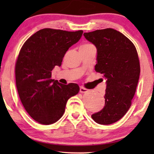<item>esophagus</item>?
<instances>
[{
  "label": "esophagus",
  "instance_id": "1",
  "mask_svg": "<svg viewBox=\"0 0 154 154\" xmlns=\"http://www.w3.org/2000/svg\"><path fill=\"white\" fill-rule=\"evenodd\" d=\"M88 90L86 89L84 87H81L80 88V92H81V93H84V92H88Z\"/></svg>",
  "mask_w": 154,
  "mask_h": 154
}]
</instances>
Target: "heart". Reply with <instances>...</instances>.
Returning <instances> with one entry per match:
<instances>
[{"instance_id": "1", "label": "heart", "mask_w": 154, "mask_h": 154, "mask_svg": "<svg viewBox=\"0 0 154 154\" xmlns=\"http://www.w3.org/2000/svg\"><path fill=\"white\" fill-rule=\"evenodd\" d=\"M90 45H91V44H84V45H81V48H88V47H89V46H90Z\"/></svg>"}]
</instances>
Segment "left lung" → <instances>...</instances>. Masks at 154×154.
I'll list each match as a JSON object with an SVG mask.
<instances>
[{
    "instance_id": "obj_1",
    "label": "left lung",
    "mask_w": 154,
    "mask_h": 154,
    "mask_svg": "<svg viewBox=\"0 0 154 154\" xmlns=\"http://www.w3.org/2000/svg\"><path fill=\"white\" fill-rule=\"evenodd\" d=\"M97 48L94 69L106 79L105 105L91 116L96 123L109 125L119 121L131 106L140 73V60L134 44L113 29L84 33Z\"/></svg>"
}]
</instances>
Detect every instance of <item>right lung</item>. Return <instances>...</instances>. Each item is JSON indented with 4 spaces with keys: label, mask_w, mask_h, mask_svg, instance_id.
I'll return each instance as SVG.
<instances>
[{
    "label": "right lung",
    "mask_w": 154,
    "mask_h": 154,
    "mask_svg": "<svg viewBox=\"0 0 154 154\" xmlns=\"http://www.w3.org/2000/svg\"><path fill=\"white\" fill-rule=\"evenodd\" d=\"M83 31L43 29L26 40L15 65L19 96L29 116L43 125L54 123L65 111L68 100L79 92L76 83L63 85L51 79L69 48L81 39Z\"/></svg>",
    "instance_id": "right-lung-1"
}]
</instances>
